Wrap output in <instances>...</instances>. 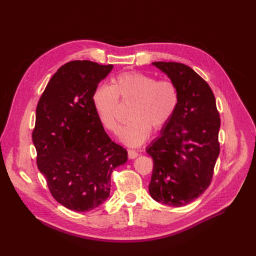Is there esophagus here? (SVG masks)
Listing matches in <instances>:
<instances>
[{"label": "esophagus", "mask_w": 256, "mask_h": 256, "mask_svg": "<svg viewBox=\"0 0 256 256\" xmlns=\"http://www.w3.org/2000/svg\"><path fill=\"white\" fill-rule=\"evenodd\" d=\"M138 156V152L136 150H128V157L129 159H134Z\"/></svg>", "instance_id": "1"}]
</instances>
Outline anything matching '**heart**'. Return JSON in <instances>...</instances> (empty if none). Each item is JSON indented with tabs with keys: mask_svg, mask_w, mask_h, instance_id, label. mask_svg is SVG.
Listing matches in <instances>:
<instances>
[{
	"mask_svg": "<svg viewBox=\"0 0 256 256\" xmlns=\"http://www.w3.org/2000/svg\"><path fill=\"white\" fill-rule=\"evenodd\" d=\"M92 106L102 126L114 134H120V124L116 115L118 100L132 102L120 140L129 146L143 144L154 130L164 129L172 120L180 106V90L168 79L138 72H122L114 76L110 86L102 85L92 94Z\"/></svg>",
	"mask_w": 256,
	"mask_h": 256,
	"instance_id": "heart-1",
	"label": "heart"
}]
</instances>
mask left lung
Masks as SVG:
<instances>
[{
	"instance_id": "left-lung-1",
	"label": "left lung",
	"mask_w": 256,
	"mask_h": 256,
	"mask_svg": "<svg viewBox=\"0 0 256 256\" xmlns=\"http://www.w3.org/2000/svg\"><path fill=\"white\" fill-rule=\"evenodd\" d=\"M180 90L172 120L147 147L154 160L150 194L159 203L180 207L193 202L210 184L220 152V115L207 82L189 66L154 62Z\"/></svg>"
}]
</instances>
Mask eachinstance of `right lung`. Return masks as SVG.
I'll return each mask as SVG.
<instances>
[{"label":"right lung","instance_id":"1","mask_svg":"<svg viewBox=\"0 0 256 256\" xmlns=\"http://www.w3.org/2000/svg\"><path fill=\"white\" fill-rule=\"evenodd\" d=\"M113 65L72 60L46 86L36 108L33 143L37 166L52 196L66 208L90 212L110 196L111 174L127 161L92 106V94Z\"/></svg>","mask_w":256,"mask_h":256}]
</instances>
